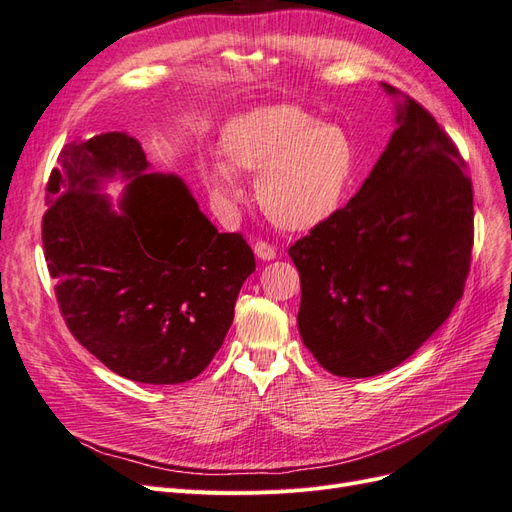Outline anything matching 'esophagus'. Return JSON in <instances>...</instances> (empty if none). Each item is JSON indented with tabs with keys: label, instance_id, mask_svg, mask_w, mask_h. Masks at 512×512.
<instances>
[{
	"label": "esophagus",
	"instance_id": "esophagus-1",
	"mask_svg": "<svg viewBox=\"0 0 512 512\" xmlns=\"http://www.w3.org/2000/svg\"><path fill=\"white\" fill-rule=\"evenodd\" d=\"M255 255L261 259V261H272L276 257V248L268 242H257L255 246Z\"/></svg>",
	"mask_w": 512,
	"mask_h": 512
}]
</instances>
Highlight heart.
Returning <instances> with one entry per match:
<instances>
[{"label": "heart", "mask_w": 512, "mask_h": 512, "mask_svg": "<svg viewBox=\"0 0 512 512\" xmlns=\"http://www.w3.org/2000/svg\"><path fill=\"white\" fill-rule=\"evenodd\" d=\"M223 163L206 171L218 201L240 199L236 173L259 175L257 199L276 227L311 231L337 214L354 186L358 150L341 124L315 122L296 105H264L231 118Z\"/></svg>", "instance_id": "b5f03b06"}]
</instances>
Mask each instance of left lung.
<instances>
[{
	"label": "left lung",
	"instance_id": "1",
	"mask_svg": "<svg viewBox=\"0 0 512 512\" xmlns=\"http://www.w3.org/2000/svg\"><path fill=\"white\" fill-rule=\"evenodd\" d=\"M397 130L345 208L289 246L298 328L326 371L373 377L410 358L463 296L472 182L433 115L397 87Z\"/></svg>",
	"mask_w": 512,
	"mask_h": 512
}]
</instances>
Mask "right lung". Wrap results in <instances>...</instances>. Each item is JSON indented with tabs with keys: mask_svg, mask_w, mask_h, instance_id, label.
<instances>
[{
	"mask_svg": "<svg viewBox=\"0 0 512 512\" xmlns=\"http://www.w3.org/2000/svg\"><path fill=\"white\" fill-rule=\"evenodd\" d=\"M141 143H66L47 184L42 246L66 326L107 369L182 384L221 349L255 270L240 233H218L182 178L148 171ZM128 179L119 208L99 191Z\"/></svg>",
	"mask_w": 512,
	"mask_h": 512,
	"instance_id": "right-lung-1",
	"label": "right lung"
}]
</instances>
